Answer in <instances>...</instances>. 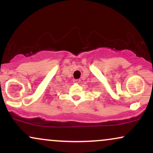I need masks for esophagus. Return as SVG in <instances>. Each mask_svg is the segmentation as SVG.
<instances>
[{"instance_id": "1", "label": "esophagus", "mask_w": 153, "mask_h": 153, "mask_svg": "<svg viewBox=\"0 0 153 153\" xmlns=\"http://www.w3.org/2000/svg\"><path fill=\"white\" fill-rule=\"evenodd\" d=\"M73 81H74L75 83H78V82H80V80H79V79H75V80H73Z\"/></svg>"}]
</instances>
